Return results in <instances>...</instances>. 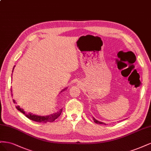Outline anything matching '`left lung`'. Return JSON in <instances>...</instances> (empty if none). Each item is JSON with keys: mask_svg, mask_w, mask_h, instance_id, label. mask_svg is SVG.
Here are the masks:
<instances>
[{"mask_svg": "<svg viewBox=\"0 0 151 151\" xmlns=\"http://www.w3.org/2000/svg\"><path fill=\"white\" fill-rule=\"evenodd\" d=\"M93 120H94L95 122V123H96V124H105V125H106L105 123L101 122H99V121H98L97 120H96L94 117H93Z\"/></svg>", "mask_w": 151, "mask_h": 151, "instance_id": "left-lung-1", "label": "left lung"}]
</instances>
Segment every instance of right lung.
Returning <instances> with one entry per match:
<instances>
[{
	"instance_id": "right-lung-1",
	"label": "right lung",
	"mask_w": 151,
	"mask_h": 151,
	"mask_svg": "<svg viewBox=\"0 0 151 151\" xmlns=\"http://www.w3.org/2000/svg\"><path fill=\"white\" fill-rule=\"evenodd\" d=\"M13 70H14V68H13ZM12 72H13V71H12ZM66 89V88L63 89L61 92L65 90ZM11 91H12V89H11ZM13 101L14 104H16L15 100H13ZM16 107L19 111H20L21 113L24 114V115H26V117H27L29 119H31V120L37 122H42V123H47V122H52L55 121L58 117V116L61 115V114L62 112V110H63V109H61L59 111H58V112L54 113V114L49 115L39 116V115L32 114L31 113H28V114L26 113L25 111H24V109H21L19 106H16Z\"/></svg>"
}]
</instances>
